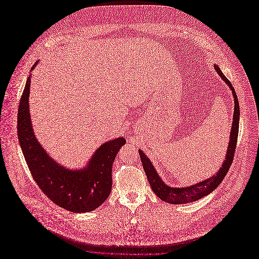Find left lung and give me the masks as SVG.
I'll return each instance as SVG.
<instances>
[{
    "label": "left lung",
    "mask_w": 259,
    "mask_h": 259,
    "mask_svg": "<svg viewBox=\"0 0 259 259\" xmlns=\"http://www.w3.org/2000/svg\"><path fill=\"white\" fill-rule=\"evenodd\" d=\"M214 68L216 70V72L222 76V79L229 85V88L232 91L233 97H234L232 128L230 133L229 146H228V149H227L226 160H224L223 165L221 169L217 171V174L211 176L210 178L203 180V182L193 186L185 187V188H173V187H168L167 185H165L162 182V179L159 177L158 174H156V171L151 162L149 161V159L142 150H139L140 159H142V163H143L147 178L149 180V184H150L153 192L164 202L171 203V204H185V203H191L194 201H198L203 197H205V195H207L214 189H216L218 185L223 182L224 177L226 176L227 173H228V170L232 164V161L234 158V152H236V148H237L238 134H239V120H240L239 101H238L236 91H234V89L232 88L229 80L223 74L218 66L214 65Z\"/></svg>",
    "instance_id": "1"
}]
</instances>
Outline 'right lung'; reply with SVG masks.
Returning <instances> with one entry per match:
<instances>
[{
	"instance_id": "obj_1",
	"label": "right lung",
	"mask_w": 259,
	"mask_h": 259,
	"mask_svg": "<svg viewBox=\"0 0 259 259\" xmlns=\"http://www.w3.org/2000/svg\"><path fill=\"white\" fill-rule=\"evenodd\" d=\"M30 81L31 76L28 77L20 98L17 132L31 175L43 193L56 205L74 213L97 208L110 195L112 164L126 140L116 138L101 145L84 169L70 170L62 167L46 153L33 134L29 112Z\"/></svg>"
}]
</instances>
